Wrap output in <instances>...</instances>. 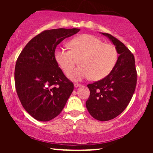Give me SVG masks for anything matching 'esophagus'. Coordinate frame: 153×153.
I'll use <instances>...</instances> for the list:
<instances>
[{
  "label": "esophagus",
  "mask_w": 153,
  "mask_h": 153,
  "mask_svg": "<svg viewBox=\"0 0 153 153\" xmlns=\"http://www.w3.org/2000/svg\"><path fill=\"white\" fill-rule=\"evenodd\" d=\"M81 84H79V83H74V86L75 88H78V87H80L81 86Z\"/></svg>",
  "instance_id": "obj_1"
}]
</instances>
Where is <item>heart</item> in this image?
I'll return each mask as SVG.
<instances>
[{"mask_svg": "<svg viewBox=\"0 0 153 153\" xmlns=\"http://www.w3.org/2000/svg\"><path fill=\"white\" fill-rule=\"evenodd\" d=\"M69 46L71 50L57 47L54 59L65 73L70 72L79 60L80 66L68 74L73 80L88 78L101 80L112 71L118 59V52L114 45L104 44L92 35L84 34L73 39Z\"/></svg>", "mask_w": 153, "mask_h": 153, "instance_id": "1", "label": "heart"}]
</instances>
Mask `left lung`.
Segmentation results:
<instances>
[{"mask_svg": "<svg viewBox=\"0 0 153 153\" xmlns=\"http://www.w3.org/2000/svg\"><path fill=\"white\" fill-rule=\"evenodd\" d=\"M115 45L119 54L112 71L99 81L87 85L90 96L85 106L89 114L101 122L114 119L127 108L137 85L134 57L122 42L107 33H101Z\"/></svg>", "mask_w": 153, "mask_h": 153, "instance_id": "left-lung-1", "label": "left lung"}]
</instances>
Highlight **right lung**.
<instances>
[{
  "label": "right lung",
  "mask_w": 153,
  "mask_h": 153,
  "mask_svg": "<svg viewBox=\"0 0 153 153\" xmlns=\"http://www.w3.org/2000/svg\"><path fill=\"white\" fill-rule=\"evenodd\" d=\"M79 29L43 31L23 49L15 66V85L23 107L33 118L48 122L65 106L74 85L54 59L56 47Z\"/></svg>",
  "instance_id": "right-lung-1"
}]
</instances>
